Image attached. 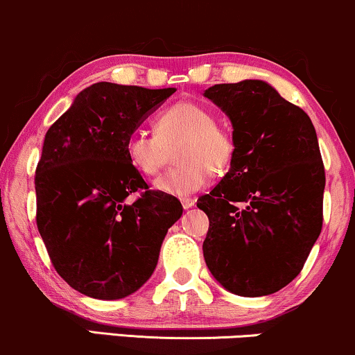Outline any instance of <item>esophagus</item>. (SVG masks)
<instances>
[{
    "instance_id": "1",
    "label": "esophagus",
    "mask_w": 355,
    "mask_h": 355,
    "mask_svg": "<svg viewBox=\"0 0 355 355\" xmlns=\"http://www.w3.org/2000/svg\"><path fill=\"white\" fill-rule=\"evenodd\" d=\"M195 205V198H182V207L185 208V210H189Z\"/></svg>"
}]
</instances>
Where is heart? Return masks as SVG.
Returning a JSON list of instances; mask_svg holds the SVG:
<instances>
[{
  "mask_svg": "<svg viewBox=\"0 0 355 355\" xmlns=\"http://www.w3.org/2000/svg\"><path fill=\"white\" fill-rule=\"evenodd\" d=\"M175 148V168L153 182V189L172 196H189L207 185L210 172L232 164L234 137L215 121V114L198 102L182 101L157 115L155 134L134 132L125 142V155L137 172L153 177L166 160V148Z\"/></svg>",
  "mask_w": 355,
  "mask_h": 355,
  "instance_id": "1",
  "label": "heart"
}]
</instances>
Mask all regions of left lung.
Listing matches in <instances>:
<instances>
[{
  "label": "left lung",
  "instance_id": "left-lung-1",
  "mask_svg": "<svg viewBox=\"0 0 355 355\" xmlns=\"http://www.w3.org/2000/svg\"><path fill=\"white\" fill-rule=\"evenodd\" d=\"M228 115L236 150L196 207L210 220L203 256L215 279L245 297L268 296L300 275L322 228L326 173L309 115L264 80L203 94Z\"/></svg>",
  "mask_w": 355,
  "mask_h": 355
}]
</instances>
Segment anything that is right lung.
<instances>
[{
    "label": "right lung",
    "mask_w": 355,
    "mask_h": 355,
    "mask_svg": "<svg viewBox=\"0 0 355 355\" xmlns=\"http://www.w3.org/2000/svg\"><path fill=\"white\" fill-rule=\"evenodd\" d=\"M175 91L92 84L44 137L34 177L37 230L58 275L85 296L135 293L182 216V203L148 190L125 155L127 139Z\"/></svg>",
    "instance_id": "obj_1"
}]
</instances>
